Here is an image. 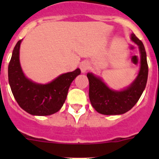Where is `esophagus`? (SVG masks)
<instances>
[{"instance_id": "obj_1", "label": "esophagus", "mask_w": 159, "mask_h": 159, "mask_svg": "<svg viewBox=\"0 0 159 159\" xmlns=\"http://www.w3.org/2000/svg\"><path fill=\"white\" fill-rule=\"evenodd\" d=\"M88 67H89V64L88 62H83L80 64V68L83 73L85 72L88 69Z\"/></svg>"}]
</instances>
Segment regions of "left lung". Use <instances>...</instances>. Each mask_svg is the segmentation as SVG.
<instances>
[{
	"label": "left lung",
	"instance_id": "8db88e82",
	"mask_svg": "<svg viewBox=\"0 0 159 159\" xmlns=\"http://www.w3.org/2000/svg\"><path fill=\"white\" fill-rule=\"evenodd\" d=\"M131 40L139 47L141 67L135 80L127 89L116 92L107 86L101 79L88 73L89 80V98L95 110L102 115H121L130 110L139 101L146 88L148 77L147 53L143 42L134 34Z\"/></svg>",
	"mask_w": 159,
	"mask_h": 159
}]
</instances>
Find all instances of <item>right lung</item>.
<instances>
[{"label": "right lung", "mask_w": 159, "mask_h": 159, "mask_svg": "<svg viewBox=\"0 0 159 159\" xmlns=\"http://www.w3.org/2000/svg\"><path fill=\"white\" fill-rule=\"evenodd\" d=\"M21 40L16 43L8 64V82L19 106L33 116H50L62 107L71 82L80 74V69L60 75L48 84H38L24 75L19 60Z\"/></svg>", "instance_id": "1"}]
</instances>
